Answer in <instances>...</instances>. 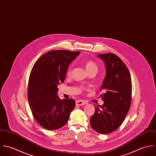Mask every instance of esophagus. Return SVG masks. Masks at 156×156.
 Wrapping results in <instances>:
<instances>
[{
	"label": "esophagus",
	"mask_w": 156,
	"mask_h": 156,
	"mask_svg": "<svg viewBox=\"0 0 156 156\" xmlns=\"http://www.w3.org/2000/svg\"><path fill=\"white\" fill-rule=\"evenodd\" d=\"M87 102L86 101H83V100H78L76 101V104L78 106H81V105H84L87 104Z\"/></svg>",
	"instance_id": "obj_1"
}]
</instances>
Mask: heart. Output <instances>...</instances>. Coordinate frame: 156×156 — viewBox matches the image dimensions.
Returning <instances> with one entry per match:
<instances>
[{
	"mask_svg": "<svg viewBox=\"0 0 156 156\" xmlns=\"http://www.w3.org/2000/svg\"><path fill=\"white\" fill-rule=\"evenodd\" d=\"M85 65H86V69L87 70L88 72L92 70H96L98 69V67L97 65L95 62H94L92 60H86L85 61ZM72 65H70L69 67H68L67 69V74L70 75L72 72Z\"/></svg>",
	"mask_w": 156,
	"mask_h": 156,
	"instance_id": "obj_1",
	"label": "heart"
}]
</instances>
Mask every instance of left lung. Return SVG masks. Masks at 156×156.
Wrapping results in <instances>:
<instances>
[{
  "label": "left lung",
  "mask_w": 156,
  "mask_h": 156,
  "mask_svg": "<svg viewBox=\"0 0 156 156\" xmlns=\"http://www.w3.org/2000/svg\"><path fill=\"white\" fill-rule=\"evenodd\" d=\"M105 65L106 74L100 90L104 104L96 105L90 118L92 128L101 134L115 131L121 125L130 107L132 85L131 76L120 58L108 53L98 54Z\"/></svg>",
  "instance_id": "obj_1"
}]
</instances>
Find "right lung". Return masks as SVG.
<instances>
[{
	"label": "right lung",
	"instance_id": "obj_1",
	"mask_svg": "<svg viewBox=\"0 0 156 156\" xmlns=\"http://www.w3.org/2000/svg\"><path fill=\"white\" fill-rule=\"evenodd\" d=\"M80 52L49 51L35 62L30 73L28 98L32 113L43 128L55 130L63 126L75 106L73 99H61L58 84L64 81L69 64Z\"/></svg>",
	"mask_w": 156,
	"mask_h": 156
}]
</instances>
